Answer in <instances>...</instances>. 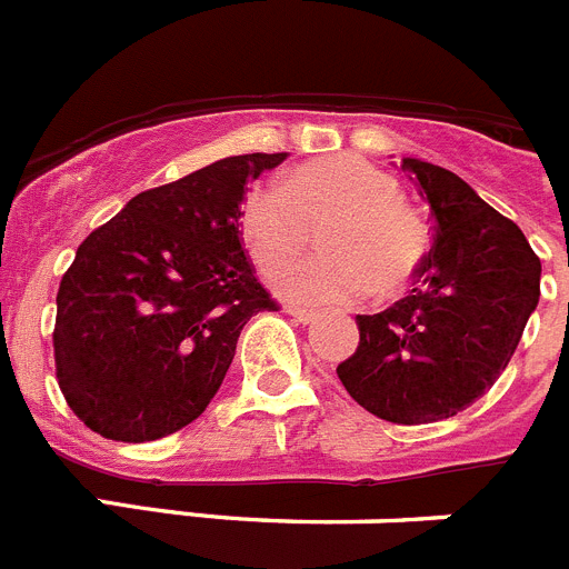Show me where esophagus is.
<instances>
[{
    "instance_id": "34e87169",
    "label": "esophagus",
    "mask_w": 569,
    "mask_h": 569,
    "mask_svg": "<svg viewBox=\"0 0 569 569\" xmlns=\"http://www.w3.org/2000/svg\"><path fill=\"white\" fill-rule=\"evenodd\" d=\"M284 313L293 316L299 325H310V321H316V313H310V310L305 308H296V305H284Z\"/></svg>"
}]
</instances>
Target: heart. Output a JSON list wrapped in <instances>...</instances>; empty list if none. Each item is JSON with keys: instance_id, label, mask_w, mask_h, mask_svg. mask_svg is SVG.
Returning a JSON list of instances; mask_svg holds the SVG:
<instances>
[{"instance_id": "b5f03b06", "label": "heart", "mask_w": 569, "mask_h": 569, "mask_svg": "<svg viewBox=\"0 0 569 569\" xmlns=\"http://www.w3.org/2000/svg\"><path fill=\"white\" fill-rule=\"evenodd\" d=\"M319 227L326 256L276 279L279 293L299 305H345L373 288L401 293L430 250L425 219L401 202L399 182L361 156L301 164L281 188L250 190L239 210L241 241L264 273L287 268Z\"/></svg>"}]
</instances>
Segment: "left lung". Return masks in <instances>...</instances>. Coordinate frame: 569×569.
<instances>
[{
  "label": "left lung",
  "mask_w": 569,
  "mask_h": 569,
  "mask_svg": "<svg viewBox=\"0 0 569 569\" xmlns=\"http://www.w3.org/2000/svg\"><path fill=\"white\" fill-rule=\"evenodd\" d=\"M433 216V248L393 308L356 316L359 347L336 367L365 410L393 425L461 413L496 385L539 305L541 261L519 224L439 164L401 159Z\"/></svg>",
  "instance_id": "8db88e82"
}]
</instances>
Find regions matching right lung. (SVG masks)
<instances>
[{
	"label": "right lung",
	"mask_w": 569,
	"mask_h": 569,
	"mask_svg": "<svg viewBox=\"0 0 569 569\" xmlns=\"http://www.w3.org/2000/svg\"><path fill=\"white\" fill-rule=\"evenodd\" d=\"M288 153L228 156L133 196L79 244L57 293L53 359L93 433L164 439L204 413L241 328L276 310L239 233L244 184Z\"/></svg>",
	"instance_id": "right-lung-1"
}]
</instances>
